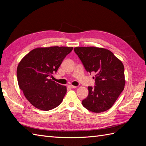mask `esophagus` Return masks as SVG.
Segmentation results:
<instances>
[{
	"instance_id": "obj_1",
	"label": "esophagus",
	"mask_w": 146,
	"mask_h": 146,
	"mask_svg": "<svg viewBox=\"0 0 146 146\" xmlns=\"http://www.w3.org/2000/svg\"><path fill=\"white\" fill-rule=\"evenodd\" d=\"M68 87L70 88H72V89H74L76 88V86H73V85H68Z\"/></svg>"
}]
</instances>
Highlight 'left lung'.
<instances>
[{"label": "left lung", "mask_w": 146, "mask_h": 146, "mask_svg": "<svg viewBox=\"0 0 146 146\" xmlns=\"http://www.w3.org/2000/svg\"><path fill=\"white\" fill-rule=\"evenodd\" d=\"M74 51L87 72L95 73L94 87L82 101L88 110L100 113L109 110L124 89L125 69L122 62L109 50L95 47H78Z\"/></svg>", "instance_id": "left-lung-1"}]
</instances>
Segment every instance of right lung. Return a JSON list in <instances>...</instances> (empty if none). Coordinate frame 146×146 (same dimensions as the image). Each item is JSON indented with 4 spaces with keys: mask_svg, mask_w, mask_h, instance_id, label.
<instances>
[{
    "mask_svg": "<svg viewBox=\"0 0 146 146\" xmlns=\"http://www.w3.org/2000/svg\"><path fill=\"white\" fill-rule=\"evenodd\" d=\"M73 47L36 48L21 60L17 67L18 83L25 98L33 106L49 110L61 104L66 88L49 79L56 73Z\"/></svg>",
    "mask_w": 146,
    "mask_h": 146,
    "instance_id": "obj_1",
    "label": "right lung"
}]
</instances>
